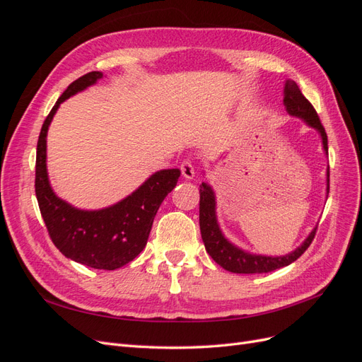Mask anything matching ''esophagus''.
<instances>
[{
  "label": "esophagus",
  "mask_w": 362,
  "mask_h": 362,
  "mask_svg": "<svg viewBox=\"0 0 362 362\" xmlns=\"http://www.w3.org/2000/svg\"><path fill=\"white\" fill-rule=\"evenodd\" d=\"M180 169H181V173H182V177L185 180H193V177H194V166H193V163L190 160L182 161Z\"/></svg>",
  "instance_id": "esophagus-1"
}]
</instances>
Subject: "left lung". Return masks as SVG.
Here are the masks:
<instances>
[{
	"instance_id": "1",
	"label": "left lung",
	"mask_w": 362,
	"mask_h": 362,
	"mask_svg": "<svg viewBox=\"0 0 362 362\" xmlns=\"http://www.w3.org/2000/svg\"><path fill=\"white\" fill-rule=\"evenodd\" d=\"M284 105L291 116L300 117L306 124L320 133L323 149L327 152V136L320 122L319 115L314 110L311 103L302 95L300 89L294 81L287 80L284 89ZM327 193H329V170H327ZM199 226L205 249L218 266L233 273H267L281 267H286L298 259L303 252L313 243L317 226L311 234L305 238V242L294 249L291 254L284 257H266L255 255L237 247L222 234L216 218V196L213 189L206 182H202L199 189Z\"/></svg>"
}]
</instances>
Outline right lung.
Here are the masks:
<instances>
[{
    "instance_id": "add662e5",
    "label": "right lung",
    "mask_w": 362,
    "mask_h": 362,
    "mask_svg": "<svg viewBox=\"0 0 362 362\" xmlns=\"http://www.w3.org/2000/svg\"><path fill=\"white\" fill-rule=\"evenodd\" d=\"M103 78L93 71L68 86L42 125L36 152V198L52 243L62 254L92 269L115 270L133 261L146 246L161 202L177 185L180 169L158 170L120 202L103 210H78L57 198L47 172V134L57 108L69 96Z\"/></svg>"
}]
</instances>
